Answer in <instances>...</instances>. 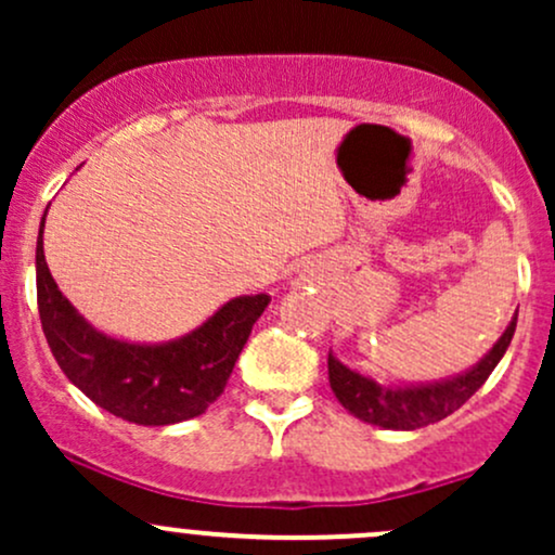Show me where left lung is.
<instances>
[{
  "label": "left lung",
  "instance_id": "obj_1",
  "mask_svg": "<svg viewBox=\"0 0 555 555\" xmlns=\"http://www.w3.org/2000/svg\"><path fill=\"white\" fill-rule=\"evenodd\" d=\"M514 328H517V313L512 323L493 344V349L477 365L469 367L454 378L433 380V384L417 386H384L367 378L352 367H347L328 352V384L344 410L362 423L378 425L386 430H417L425 425L438 423L456 412L473 393L488 380L495 371L508 344H512Z\"/></svg>",
  "mask_w": 555,
  "mask_h": 555
}]
</instances>
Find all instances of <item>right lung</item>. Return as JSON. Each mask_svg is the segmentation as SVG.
Listing matches in <instances>:
<instances>
[{
    "instance_id": "1",
    "label": "right lung",
    "mask_w": 555,
    "mask_h": 555,
    "mask_svg": "<svg viewBox=\"0 0 555 555\" xmlns=\"http://www.w3.org/2000/svg\"><path fill=\"white\" fill-rule=\"evenodd\" d=\"M43 219L36 242L38 315L62 373L88 399L127 423L175 425L203 415L224 391L234 362L271 297L229 299L180 339L162 344L114 339L93 328L56 286L43 258Z\"/></svg>"
}]
</instances>
